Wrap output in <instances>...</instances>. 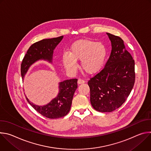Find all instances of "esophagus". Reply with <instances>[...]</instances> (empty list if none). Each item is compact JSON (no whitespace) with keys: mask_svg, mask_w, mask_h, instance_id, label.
Segmentation results:
<instances>
[{"mask_svg":"<svg viewBox=\"0 0 151 151\" xmlns=\"http://www.w3.org/2000/svg\"><path fill=\"white\" fill-rule=\"evenodd\" d=\"M85 83V81L83 80V79H79L78 81V84H81V83Z\"/></svg>","mask_w":151,"mask_h":151,"instance_id":"obj_1","label":"esophagus"}]
</instances>
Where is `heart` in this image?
<instances>
[{
  "label": "heart",
  "instance_id": "1",
  "mask_svg": "<svg viewBox=\"0 0 151 151\" xmlns=\"http://www.w3.org/2000/svg\"><path fill=\"white\" fill-rule=\"evenodd\" d=\"M107 50L100 42L83 39L80 40L72 45L69 52L63 55V63L69 70H74L77 67V60H81L82 69L88 73L97 72L103 66L106 60Z\"/></svg>",
  "mask_w": 151,
  "mask_h": 151
}]
</instances>
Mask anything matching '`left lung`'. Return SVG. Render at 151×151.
I'll use <instances>...</instances> for the list:
<instances>
[{"instance_id": "left-lung-1", "label": "left lung", "mask_w": 151, "mask_h": 151, "mask_svg": "<svg viewBox=\"0 0 151 151\" xmlns=\"http://www.w3.org/2000/svg\"><path fill=\"white\" fill-rule=\"evenodd\" d=\"M107 35L111 41V55L104 68L88 82L91 105L101 112H111L121 106L135 82L134 60L125 49L123 40Z\"/></svg>"}]
</instances>
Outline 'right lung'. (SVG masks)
<instances>
[{"mask_svg":"<svg viewBox=\"0 0 151 151\" xmlns=\"http://www.w3.org/2000/svg\"><path fill=\"white\" fill-rule=\"evenodd\" d=\"M63 36L38 41L32 45L21 64V74L23 79L32 64L39 60L52 62L55 48L61 42ZM77 79H71L59 83V93L57 96L44 106H38L27 101L40 114L50 119H56L66 116L70 111L73 97L78 88Z\"/></svg>","mask_w":151,"mask_h":151,"instance_id":"right-lung-1","label":"right lung"}]
</instances>
